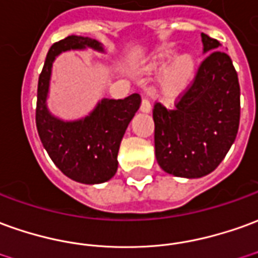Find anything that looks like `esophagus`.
<instances>
[{"instance_id":"1","label":"esophagus","mask_w":258,"mask_h":258,"mask_svg":"<svg viewBox=\"0 0 258 258\" xmlns=\"http://www.w3.org/2000/svg\"><path fill=\"white\" fill-rule=\"evenodd\" d=\"M140 110H141L142 113H149V111H151V103H149V100H148L147 98L142 99L141 107H140Z\"/></svg>"}]
</instances>
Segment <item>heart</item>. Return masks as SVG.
Returning a JSON list of instances; mask_svg holds the SVG:
<instances>
[{
    "mask_svg": "<svg viewBox=\"0 0 258 258\" xmlns=\"http://www.w3.org/2000/svg\"><path fill=\"white\" fill-rule=\"evenodd\" d=\"M159 75V92L165 99H176L184 95L196 78V61L190 54L176 55V51L163 48L155 51L144 67L147 74Z\"/></svg>",
    "mask_w": 258,
    "mask_h": 258,
    "instance_id": "b5f03b06",
    "label": "heart"
}]
</instances>
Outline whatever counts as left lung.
Listing matches in <instances>:
<instances>
[{
    "label": "left lung",
    "instance_id": "8db88e82",
    "mask_svg": "<svg viewBox=\"0 0 258 258\" xmlns=\"http://www.w3.org/2000/svg\"><path fill=\"white\" fill-rule=\"evenodd\" d=\"M205 60L176 107H154L155 156L176 177L210 174L235 142L240 120V86L221 43L201 33Z\"/></svg>",
    "mask_w": 258,
    "mask_h": 258
}]
</instances>
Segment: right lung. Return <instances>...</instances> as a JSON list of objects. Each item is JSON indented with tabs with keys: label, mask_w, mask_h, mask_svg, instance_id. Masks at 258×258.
I'll use <instances>...</instances> for the list:
<instances>
[{
	"label": "right lung",
	"mask_w": 258,
	"mask_h": 258,
	"mask_svg": "<svg viewBox=\"0 0 258 258\" xmlns=\"http://www.w3.org/2000/svg\"><path fill=\"white\" fill-rule=\"evenodd\" d=\"M85 48L104 53L98 40L75 35L50 47L39 77L36 127L48 156L67 177L84 184H99L116 174L118 148L130 121L140 109L141 98L138 93L118 100L104 98L88 116L71 121L54 116L47 106L54 60L64 51Z\"/></svg>",
	"instance_id": "obj_1"
}]
</instances>
